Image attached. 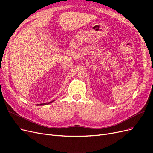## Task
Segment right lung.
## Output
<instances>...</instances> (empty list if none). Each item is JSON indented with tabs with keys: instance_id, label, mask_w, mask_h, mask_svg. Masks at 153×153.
<instances>
[{
	"instance_id": "add662e5",
	"label": "right lung",
	"mask_w": 153,
	"mask_h": 153,
	"mask_svg": "<svg viewBox=\"0 0 153 153\" xmlns=\"http://www.w3.org/2000/svg\"><path fill=\"white\" fill-rule=\"evenodd\" d=\"M55 100H53V101H51L50 102H48V103H41V104H38V105H36L37 106H39V105H41V106H43V105H48V104H50V103H52L53 101H54Z\"/></svg>"
}]
</instances>
